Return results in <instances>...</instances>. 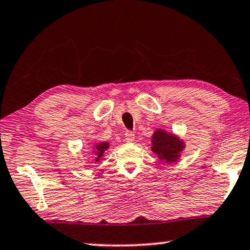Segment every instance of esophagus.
Wrapping results in <instances>:
<instances>
[{
    "instance_id": "1",
    "label": "esophagus",
    "mask_w": 250,
    "mask_h": 250,
    "mask_svg": "<svg viewBox=\"0 0 250 250\" xmlns=\"http://www.w3.org/2000/svg\"><path fill=\"white\" fill-rule=\"evenodd\" d=\"M125 140L126 143H132V141L135 140V133L131 131H126L125 133Z\"/></svg>"
}]
</instances>
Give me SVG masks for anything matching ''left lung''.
<instances>
[{
  "label": "left lung",
  "mask_w": 250,
  "mask_h": 250,
  "mask_svg": "<svg viewBox=\"0 0 250 250\" xmlns=\"http://www.w3.org/2000/svg\"><path fill=\"white\" fill-rule=\"evenodd\" d=\"M150 143L151 151L165 164L177 162L186 146L182 138L164 129L155 130Z\"/></svg>",
  "instance_id": "left-lung-1"
}]
</instances>
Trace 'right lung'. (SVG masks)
I'll list each match as a JSON object with an SVG mask.
<instances>
[{"label": "right lung", "mask_w": 250, "mask_h": 250, "mask_svg": "<svg viewBox=\"0 0 250 250\" xmlns=\"http://www.w3.org/2000/svg\"><path fill=\"white\" fill-rule=\"evenodd\" d=\"M110 144L106 141H101V143H96L92 146V154L94 157V162L99 163L101 159H103L104 154L109 149Z\"/></svg>", "instance_id": "add662e5"}]
</instances>
